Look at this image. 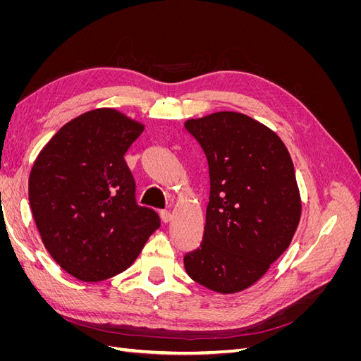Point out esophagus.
<instances>
[{
  "mask_svg": "<svg viewBox=\"0 0 361 361\" xmlns=\"http://www.w3.org/2000/svg\"><path fill=\"white\" fill-rule=\"evenodd\" d=\"M159 216H161L162 223H169V221L171 220V214H170L169 211H166V209H164V211H161V212H159Z\"/></svg>",
  "mask_w": 361,
  "mask_h": 361,
  "instance_id": "esophagus-1",
  "label": "esophagus"
}]
</instances>
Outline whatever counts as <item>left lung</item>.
<instances>
[{"mask_svg": "<svg viewBox=\"0 0 361 361\" xmlns=\"http://www.w3.org/2000/svg\"><path fill=\"white\" fill-rule=\"evenodd\" d=\"M185 128L209 169L203 239L183 256L185 269L211 290H244L297 231L301 202L292 159L276 133L241 113H215Z\"/></svg>", "mask_w": 361, "mask_h": 361, "instance_id": "1", "label": "left lung"}]
</instances>
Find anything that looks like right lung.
<instances>
[{"label": "right lung", "instance_id": "1", "mask_svg": "<svg viewBox=\"0 0 361 361\" xmlns=\"http://www.w3.org/2000/svg\"><path fill=\"white\" fill-rule=\"evenodd\" d=\"M143 125L101 108L71 120L39 154L28 197L52 259L82 281L125 271L161 224L135 200L125 154Z\"/></svg>", "mask_w": 361, "mask_h": 361}]
</instances>
